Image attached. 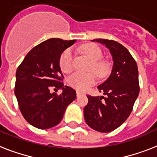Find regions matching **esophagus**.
Returning a JSON list of instances; mask_svg holds the SVG:
<instances>
[{
    "label": "esophagus",
    "instance_id": "esophagus-1",
    "mask_svg": "<svg viewBox=\"0 0 157 157\" xmlns=\"http://www.w3.org/2000/svg\"><path fill=\"white\" fill-rule=\"evenodd\" d=\"M82 93H81V92H80V91H78V90H77V91H76V96L77 97H80L81 96V95H82Z\"/></svg>",
    "mask_w": 157,
    "mask_h": 157
}]
</instances>
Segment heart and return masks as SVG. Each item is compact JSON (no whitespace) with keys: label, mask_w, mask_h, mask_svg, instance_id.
<instances>
[{"label":"heart","mask_w":157,"mask_h":157,"mask_svg":"<svg viewBox=\"0 0 157 157\" xmlns=\"http://www.w3.org/2000/svg\"><path fill=\"white\" fill-rule=\"evenodd\" d=\"M81 51L91 59L90 71H94L98 76H102L106 68L104 62L101 60L103 57L102 51L95 44H85L81 48ZM59 65L62 71L66 73L71 72L74 67V52L72 48H67L61 55ZM96 82V76L93 73L76 72L70 76L67 83L71 87L78 90H86Z\"/></svg>","instance_id":"b5f03b06"}]
</instances>
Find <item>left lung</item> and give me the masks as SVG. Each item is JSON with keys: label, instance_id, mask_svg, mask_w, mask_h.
I'll return each instance as SVG.
<instances>
[{"label": "left lung", "instance_id": "obj_1", "mask_svg": "<svg viewBox=\"0 0 157 157\" xmlns=\"http://www.w3.org/2000/svg\"><path fill=\"white\" fill-rule=\"evenodd\" d=\"M91 41L109 49L113 67L107 80L98 86L106 96L88 95L84 117L92 129L106 133L120 127L132 113L140 93L138 67L129 51L118 42L103 39Z\"/></svg>", "mask_w": 157, "mask_h": 157}]
</instances>
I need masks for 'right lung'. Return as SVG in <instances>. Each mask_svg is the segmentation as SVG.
Instances as JSON below:
<instances>
[{"mask_svg":"<svg viewBox=\"0 0 157 157\" xmlns=\"http://www.w3.org/2000/svg\"><path fill=\"white\" fill-rule=\"evenodd\" d=\"M76 40L50 39L28 52L16 72L15 96L24 118L39 129L56 126L76 99L73 89L63 85L59 59ZM62 89L57 95L50 89Z\"/></svg>","mask_w":157,"mask_h":157,"instance_id":"right-lung-1","label":"right lung"}]
</instances>
